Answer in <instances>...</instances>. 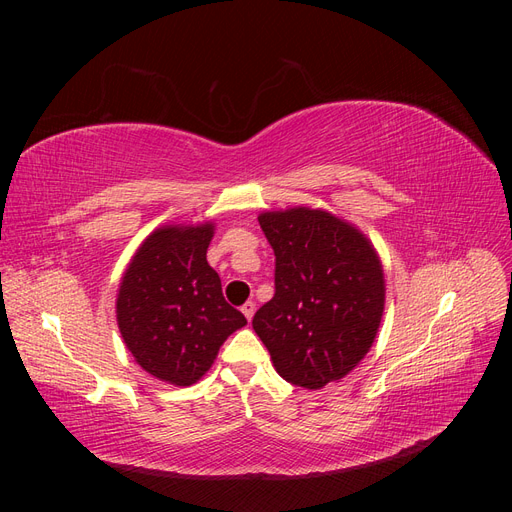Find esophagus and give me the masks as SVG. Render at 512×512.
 I'll list each match as a JSON object with an SVG mask.
<instances>
[{"instance_id": "obj_1", "label": "esophagus", "mask_w": 512, "mask_h": 512, "mask_svg": "<svg viewBox=\"0 0 512 512\" xmlns=\"http://www.w3.org/2000/svg\"><path fill=\"white\" fill-rule=\"evenodd\" d=\"M241 312H243V316L247 318V322H250V320H252V316H254V312H256V303H254V301H247V303H243Z\"/></svg>"}]
</instances>
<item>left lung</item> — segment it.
<instances>
[{"label":"left lung","instance_id":"left-lung-1","mask_svg":"<svg viewBox=\"0 0 512 512\" xmlns=\"http://www.w3.org/2000/svg\"><path fill=\"white\" fill-rule=\"evenodd\" d=\"M258 222L275 254V294L252 327L286 382L322 389L374 344L382 265L359 230L327 211H269Z\"/></svg>","mask_w":512,"mask_h":512}]
</instances>
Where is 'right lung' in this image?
Instances as JSON below:
<instances>
[{"label":"right lung","mask_w":512,"mask_h":512,"mask_svg":"<svg viewBox=\"0 0 512 512\" xmlns=\"http://www.w3.org/2000/svg\"><path fill=\"white\" fill-rule=\"evenodd\" d=\"M213 226H164L145 239L123 275L117 322L123 342L147 374L194 384L213 365L245 316L226 303L207 262Z\"/></svg>","instance_id":"right-lung-1"}]
</instances>
